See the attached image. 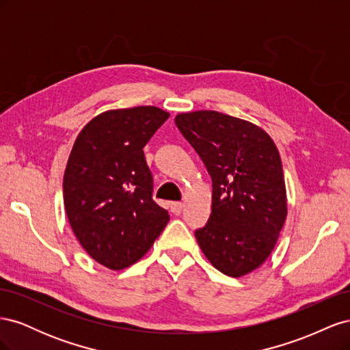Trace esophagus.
Masks as SVG:
<instances>
[{"instance_id":"esophagus-1","label":"esophagus","mask_w":350,"mask_h":350,"mask_svg":"<svg viewBox=\"0 0 350 350\" xmlns=\"http://www.w3.org/2000/svg\"><path fill=\"white\" fill-rule=\"evenodd\" d=\"M183 207L184 204L179 203V201H174V203H171V211L174 215H179L183 211Z\"/></svg>"}]
</instances>
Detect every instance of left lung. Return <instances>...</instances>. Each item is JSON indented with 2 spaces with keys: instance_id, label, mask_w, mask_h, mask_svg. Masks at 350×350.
<instances>
[{
  "instance_id": "left-lung-1",
  "label": "left lung",
  "mask_w": 350,
  "mask_h": 350,
  "mask_svg": "<svg viewBox=\"0 0 350 350\" xmlns=\"http://www.w3.org/2000/svg\"><path fill=\"white\" fill-rule=\"evenodd\" d=\"M175 124L213 183L198 245L226 276L248 274L267 260L288 215L278 147L256 124L216 111L179 113Z\"/></svg>"
}]
</instances>
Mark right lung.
<instances>
[{
  "label": "right lung",
  "mask_w": 350,
  "mask_h": 350,
  "mask_svg": "<svg viewBox=\"0 0 350 350\" xmlns=\"http://www.w3.org/2000/svg\"><path fill=\"white\" fill-rule=\"evenodd\" d=\"M169 113L156 107L102 112L80 131L64 174V206L74 235L111 270L139 261L169 215L154 203L143 147Z\"/></svg>",
  "instance_id": "right-lung-1"
}]
</instances>
